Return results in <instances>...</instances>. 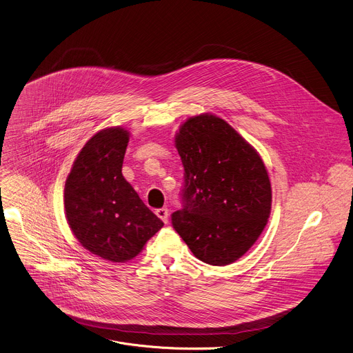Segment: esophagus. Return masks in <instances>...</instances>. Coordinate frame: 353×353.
<instances>
[{
	"instance_id": "34e87169",
	"label": "esophagus",
	"mask_w": 353,
	"mask_h": 353,
	"mask_svg": "<svg viewBox=\"0 0 353 353\" xmlns=\"http://www.w3.org/2000/svg\"><path fill=\"white\" fill-rule=\"evenodd\" d=\"M155 214L166 224L168 223V220H169V210L166 209V208H162V209H158L157 212H155Z\"/></svg>"
}]
</instances>
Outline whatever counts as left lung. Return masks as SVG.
Returning <instances> with one entry per match:
<instances>
[{
    "label": "left lung",
    "instance_id": "1",
    "mask_svg": "<svg viewBox=\"0 0 353 353\" xmlns=\"http://www.w3.org/2000/svg\"><path fill=\"white\" fill-rule=\"evenodd\" d=\"M184 166L172 225L196 259L227 265L259 239L271 213V183L256 150L224 119L202 114L176 134Z\"/></svg>",
    "mask_w": 353,
    "mask_h": 353
}]
</instances>
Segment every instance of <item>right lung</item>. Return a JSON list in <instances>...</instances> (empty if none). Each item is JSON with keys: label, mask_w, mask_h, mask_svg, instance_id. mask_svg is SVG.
<instances>
[{"label": "right lung", "mask_w": 353, "mask_h": 353, "mask_svg": "<svg viewBox=\"0 0 353 353\" xmlns=\"http://www.w3.org/2000/svg\"><path fill=\"white\" fill-rule=\"evenodd\" d=\"M129 132L108 128L81 150L64 187L68 225L90 253L112 263L136 257L162 227L122 176Z\"/></svg>", "instance_id": "add662e5"}]
</instances>
